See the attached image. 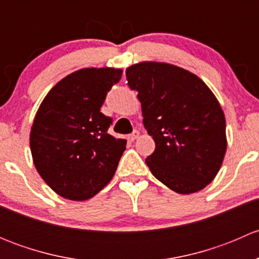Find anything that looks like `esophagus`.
<instances>
[{
    "label": "esophagus",
    "instance_id": "esophagus-1",
    "mask_svg": "<svg viewBox=\"0 0 259 259\" xmlns=\"http://www.w3.org/2000/svg\"><path fill=\"white\" fill-rule=\"evenodd\" d=\"M138 138H139V132H134L133 134L127 135V140H129V142H134Z\"/></svg>",
    "mask_w": 259,
    "mask_h": 259
}]
</instances>
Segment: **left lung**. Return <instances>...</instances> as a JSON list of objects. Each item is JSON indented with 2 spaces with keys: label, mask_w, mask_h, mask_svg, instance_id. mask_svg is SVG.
<instances>
[{
  "label": "left lung",
  "mask_w": 259,
  "mask_h": 259,
  "mask_svg": "<svg viewBox=\"0 0 259 259\" xmlns=\"http://www.w3.org/2000/svg\"><path fill=\"white\" fill-rule=\"evenodd\" d=\"M125 72L155 142L145 159L153 176L179 194L202 190L227 150L226 117L214 94L197 75L165 62H139Z\"/></svg>",
  "instance_id": "1"
}]
</instances>
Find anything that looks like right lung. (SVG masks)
Returning a JSON list of instances; mask_svg holds the SVG:
<instances>
[{
  "instance_id": "1",
  "label": "right lung",
  "mask_w": 259,
  "mask_h": 259,
  "mask_svg": "<svg viewBox=\"0 0 259 259\" xmlns=\"http://www.w3.org/2000/svg\"><path fill=\"white\" fill-rule=\"evenodd\" d=\"M122 70L88 67L60 80L41 103L30 134L33 164L54 192L70 200L98 194L114 177L126 140L108 133L100 111Z\"/></svg>"
}]
</instances>
